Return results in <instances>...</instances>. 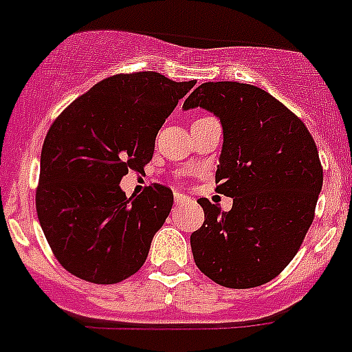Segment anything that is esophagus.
<instances>
[{"label": "esophagus", "mask_w": 352, "mask_h": 352, "mask_svg": "<svg viewBox=\"0 0 352 352\" xmlns=\"http://www.w3.org/2000/svg\"><path fill=\"white\" fill-rule=\"evenodd\" d=\"M173 198H175V205H182V203L189 201V198H187L186 195H182V192H175V195H173Z\"/></svg>", "instance_id": "1"}]
</instances>
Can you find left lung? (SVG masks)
I'll return each instance as SVG.
<instances>
[{
  "mask_svg": "<svg viewBox=\"0 0 352 352\" xmlns=\"http://www.w3.org/2000/svg\"><path fill=\"white\" fill-rule=\"evenodd\" d=\"M195 107L221 120L217 192L232 198V208L198 199L205 222L191 234L192 257L222 287L267 283L290 264L313 224L323 186L316 144L290 109L254 85L203 83L182 109Z\"/></svg>",
  "mask_w": 352,
  "mask_h": 352,
  "instance_id": "left-lung-1",
  "label": "left lung"
}]
</instances>
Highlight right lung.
<instances>
[{
  "instance_id": "right-lung-1",
  "label": "right lung",
  "mask_w": 352,
  "mask_h": 352,
  "mask_svg": "<svg viewBox=\"0 0 352 352\" xmlns=\"http://www.w3.org/2000/svg\"><path fill=\"white\" fill-rule=\"evenodd\" d=\"M195 85L153 71L116 74L54 121L41 149L36 212L65 271L113 285L142 267L173 195L153 184L126 198L120 182L149 163L157 131Z\"/></svg>"
}]
</instances>
